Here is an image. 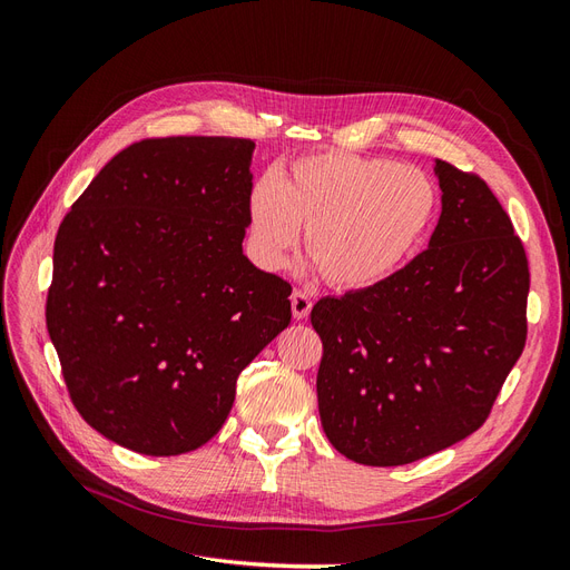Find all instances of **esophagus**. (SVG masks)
Masks as SVG:
<instances>
[{
  "label": "esophagus",
  "mask_w": 570,
  "mask_h": 570,
  "mask_svg": "<svg viewBox=\"0 0 570 570\" xmlns=\"http://www.w3.org/2000/svg\"><path fill=\"white\" fill-rule=\"evenodd\" d=\"M289 302H292V316H295L297 321H302V318H306L308 316V312H312V297L306 295V292H302V289H295L292 292V297H289Z\"/></svg>",
  "instance_id": "esophagus-1"
}]
</instances>
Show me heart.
I'll return each mask as SVG.
<instances>
[{"instance_id": "1", "label": "heart", "mask_w": 570, "mask_h": 570, "mask_svg": "<svg viewBox=\"0 0 570 570\" xmlns=\"http://www.w3.org/2000/svg\"><path fill=\"white\" fill-rule=\"evenodd\" d=\"M438 214L425 170L352 151L297 159L278 183L258 180L249 197L252 249L281 268L306 228L304 247L340 289L381 283L416 252Z\"/></svg>"}]
</instances>
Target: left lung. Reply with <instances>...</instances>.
<instances>
[{
  "label": "left lung",
  "mask_w": 570,
  "mask_h": 570,
  "mask_svg": "<svg viewBox=\"0 0 570 570\" xmlns=\"http://www.w3.org/2000/svg\"><path fill=\"white\" fill-rule=\"evenodd\" d=\"M435 176L428 249L312 308L321 423L364 465H404L475 433L525 347L530 271L511 218L480 176L442 159Z\"/></svg>",
  "instance_id": "obj_1"
}]
</instances>
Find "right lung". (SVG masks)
<instances>
[{
	"label": "right lung",
	"mask_w": 570,
	"mask_h": 570,
	"mask_svg": "<svg viewBox=\"0 0 570 570\" xmlns=\"http://www.w3.org/2000/svg\"><path fill=\"white\" fill-rule=\"evenodd\" d=\"M254 140L147 137L61 220L47 331L80 416L176 456L209 442L237 375L289 325V283L243 254Z\"/></svg>",
	"instance_id": "add662e5"
}]
</instances>
